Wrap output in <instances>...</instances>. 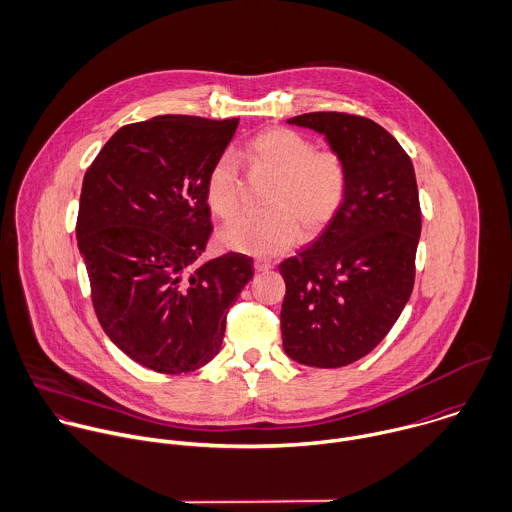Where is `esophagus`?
Wrapping results in <instances>:
<instances>
[{
	"label": "esophagus",
	"mask_w": 512,
	"mask_h": 512,
	"mask_svg": "<svg viewBox=\"0 0 512 512\" xmlns=\"http://www.w3.org/2000/svg\"><path fill=\"white\" fill-rule=\"evenodd\" d=\"M253 267H255V271H269L271 267H273V263L269 261V259H263V257H259V259H255V263H253Z\"/></svg>",
	"instance_id": "obj_1"
}]
</instances>
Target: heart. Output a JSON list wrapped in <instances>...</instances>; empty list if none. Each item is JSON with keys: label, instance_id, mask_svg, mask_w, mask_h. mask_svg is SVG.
<instances>
[{"label": "heart", "instance_id": "b5f03b06", "mask_svg": "<svg viewBox=\"0 0 512 512\" xmlns=\"http://www.w3.org/2000/svg\"><path fill=\"white\" fill-rule=\"evenodd\" d=\"M247 171L275 179L265 207L269 213L241 217L231 223L221 241L225 247L273 257L293 249L301 235L325 231L341 211L349 173L343 157L331 149H317L307 135L269 127L249 139L243 153ZM207 203L215 215L229 221L241 211V177L233 155H221L207 175Z\"/></svg>", "mask_w": 512, "mask_h": 512}]
</instances>
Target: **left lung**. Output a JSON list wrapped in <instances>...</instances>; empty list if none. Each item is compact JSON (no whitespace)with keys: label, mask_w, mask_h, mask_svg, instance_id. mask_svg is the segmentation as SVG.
Masks as SVG:
<instances>
[{"label":"left lung","mask_w":512,"mask_h":512,"mask_svg":"<svg viewBox=\"0 0 512 512\" xmlns=\"http://www.w3.org/2000/svg\"><path fill=\"white\" fill-rule=\"evenodd\" d=\"M289 123L323 133L347 165V199L323 235L279 273L285 353L337 369L369 355L403 313L415 285L421 205L407 151L379 123L315 111Z\"/></svg>","instance_id":"obj_1"}]
</instances>
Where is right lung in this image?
Listing matches in <instances>:
<instances>
[{"label": "right lung", "instance_id": "obj_1", "mask_svg": "<svg viewBox=\"0 0 512 512\" xmlns=\"http://www.w3.org/2000/svg\"><path fill=\"white\" fill-rule=\"evenodd\" d=\"M239 119L157 115L123 125L83 177L77 247L105 335L135 363L191 373L221 349L253 259L201 263L211 237L207 175Z\"/></svg>", "mask_w": 512, "mask_h": 512}]
</instances>
